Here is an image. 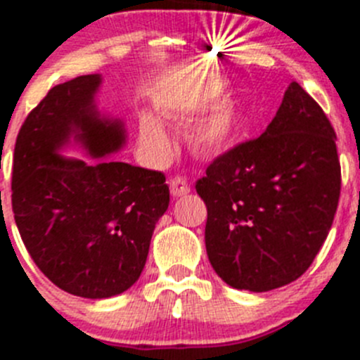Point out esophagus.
Segmentation results:
<instances>
[{
    "label": "esophagus",
    "mask_w": 360,
    "mask_h": 360,
    "mask_svg": "<svg viewBox=\"0 0 360 360\" xmlns=\"http://www.w3.org/2000/svg\"><path fill=\"white\" fill-rule=\"evenodd\" d=\"M169 189H171V195L174 196V198H180V196H186L191 193V186L187 184L186 178H173L169 182Z\"/></svg>",
    "instance_id": "1"
}]
</instances>
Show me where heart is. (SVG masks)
Wrapping results in <instances>:
<instances>
[{
  "instance_id": "obj_1",
  "label": "heart",
  "mask_w": 360,
  "mask_h": 360,
  "mask_svg": "<svg viewBox=\"0 0 360 360\" xmlns=\"http://www.w3.org/2000/svg\"><path fill=\"white\" fill-rule=\"evenodd\" d=\"M218 95V86L202 88V90L182 98L178 103L176 111L184 113V115H195V113L205 110ZM238 129H240V119H238L236 108L231 103H219L212 106L196 122L193 139L202 151H219V149H225L232 144V141L236 139ZM139 142L149 157L157 158V160H164V158L169 157L171 149H173L171 136L165 129L164 122L148 111L141 113V117H139Z\"/></svg>"
}]
</instances>
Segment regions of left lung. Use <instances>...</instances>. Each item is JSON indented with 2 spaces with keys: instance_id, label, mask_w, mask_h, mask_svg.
I'll return each mask as SVG.
<instances>
[{
  "instance_id": "1",
  "label": "left lung",
  "mask_w": 360,
  "mask_h": 360,
  "mask_svg": "<svg viewBox=\"0 0 360 360\" xmlns=\"http://www.w3.org/2000/svg\"><path fill=\"white\" fill-rule=\"evenodd\" d=\"M207 205L205 249L229 287L269 292L307 272L341 195L335 131L290 82L269 128L216 158L196 182Z\"/></svg>"
}]
</instances>
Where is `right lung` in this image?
<instances>
[{
    "instance_id": "add662e5",
    "label": "right lung",
    "mask_w": 360,
    "mask_h": 360,
    "mask_svg": "<svg viewBox=\"0 0 360 360\" xmlns=\"http://www.w3.org/2000/svg\"><path fill=\"white\" fill-rule=\"evenodd\" d=\"M101 73L53 86L19 129L12 209L34 263L79 297L108 299L133 287L148 259L169 187L158 171L106 160L122 151V119L97 108ZM79 148L84 159L65 158Z\"/></svg>"
}]
</instances>
